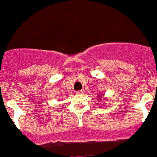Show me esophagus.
<instances>
[{
    "label": "esophagus",
    "mask_w": 157,
    "mask_h": 157,
    "mask_svg": "<svg viewBox=\"0 0 157 157\" xmlns=\"http://www.w3.org/2000/svg\"><path fill=\"white\" fill-rule=\"evenodd\" d=\"M83 93V90H79V91L76 92V94H81Z\"/></svg>",
    "instance_id": "esophagus-1"
}]
</instances>
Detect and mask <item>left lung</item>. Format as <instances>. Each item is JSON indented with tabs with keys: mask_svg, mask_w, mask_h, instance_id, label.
Here are the masks:
<instances>
[{
	"mask_svg": "<svg viewBox=\"0 0 157 157\" xmlns=\"http://www.w3.org/2000/svg\"><path fill=\"white\" fill-rule=\"evenodd\" d=\"M98 98H101V96H98Z\"/></svg>",
	"mask_w": 157,
	"mask_h": 157,
	"instance_id": "8db88e82",
	"label": "left lung"
}]
</instances>
